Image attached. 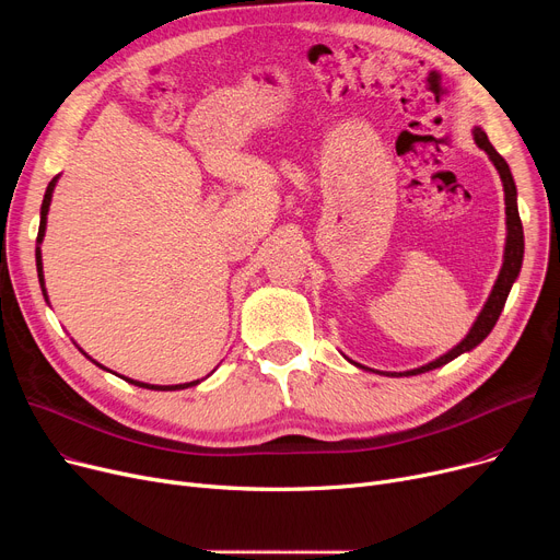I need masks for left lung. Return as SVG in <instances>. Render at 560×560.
Listing matches in <instances>:
<instances>
[{"label":"left lung","mask_w":560,"mask_h":560,"mask_svg":"<svg viewBox=\"0 0 560 560\" xmlns=\"http://www.w3.org/2000/svg\"><path fill=\"white\" fill-rule=\"evenodd\" d=\"M475 140L477 144L481 147V150L490 156V161L494 163L499 176H502L504 182V195H506V229H509V235H506V252H504V265H502V272H499L497 277V283L490 292V298L483 306V311L479 313L475 327L469 329V334L465 336V340L460 345H456L452 351H447L445 357H440L438 361L429 363V365H422L418 370H410V372H404V376H413V374H422V372H429V370H435L440 365H445L450 361H454L456 357H460L463 351H469L475 349L490 331L492 327L497 325L499 315H502V308L506 304V298L511 292V285L513 281L517 279L520 275V268H522V256H524V231H522V220H520V213H517V190H515V182H513V174L509 170V163L499 156V152L494 150V147L490 144L488 136L475 127ZM363 368V365H359ZM390 376H397V374H390Z\"/></svg>","instance_id":"left-lung-1"}]
</instances>
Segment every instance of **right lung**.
Returning a JSON list of instances; mask_svg holds the SVG:
<instances>
[{
    "label": "right lung",
    "mask_w": 560,
    "mask_h": 560,
    "mask_svg": "<svg viewBox=\"0 0 560 560\" xmlns=\"http://www.w3.org/2000/svg\"><path fill=\"white\" fill-rule=\"evenodd\" d=\"M56 186V179L49 182L47 186V192H45V199H43V209H40V229H38V238L36 243L40 245L43 243V235H45V224H47V211H49V201H51V190ZM36 265H38V279H40V285H43V260H40V247H36ZM129 384L133 386H140V388H147V390H182V388H190L195 384H199V381H190V384H179V386H150V384H140V381H131L127 378Z\"/></svg>",
    "instance_id": "add662e5"
}]
</instances>
